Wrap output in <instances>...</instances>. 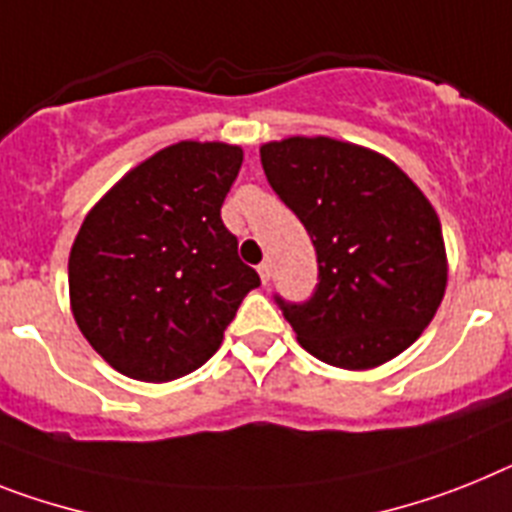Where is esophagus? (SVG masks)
Returning <instances> with one entry per match:
<instances>
[{"label":"esophagus","instance_id":"34e87169","mask_svg":"<svg viewBox=\"0 0 512 512\" xmlns=\"http://www.w3.org/2000/svg\"><path fill=\"white\" fill-rule=\"evenodd\" d=\"M257 273H260V281L268 283V281H270V276H273V270H270V263L257 265Z\"/></svg>","mask_w":512,"mask_h":512}]
</instances>
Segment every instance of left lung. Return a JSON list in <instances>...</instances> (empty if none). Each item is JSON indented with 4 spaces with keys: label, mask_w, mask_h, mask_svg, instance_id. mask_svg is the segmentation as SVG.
Listing matches in <instances>:
<instances>
[{
    "label": "left lung",
    "mask_w": 512,
    "mask_h": 512,
    "mask_svg": "<svg viewBox=\"0 0 512 512\" xmlns=\"http://www.w3.org/2000/svg\"><path fill=\"white\" fill-rule=\"evenodd\" d=\"M265 176L315 244L320 283L283 302L296 341L320 362L372 369L422 336L448 286L442 226L390 158L333 137L260 148Z\"/></svg>",
    "instance_id": "left-lung-1"
}]
</instances>
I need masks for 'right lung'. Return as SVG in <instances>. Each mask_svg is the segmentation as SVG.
I'll return each instance as SVG.
<instances>
[{"label":"right lung","instance_id":"add662e5","mask_svg":"<svg viewBox=\"0 0 512 512\" xmlns=\"http://www.w3.org/2000/svg\"><path fill=\"white\" fill-rule=\"evenodd\" d=\"M244 153L182 140L158 150L85 216L70 252L77 328L111 367L169 382L203 367L260 276L221 221Z\"/></svg>","mask_w":512,"mask_h":512}]
</instances>
